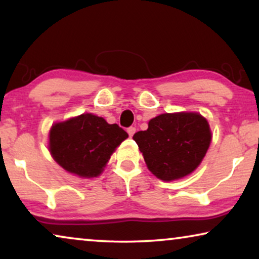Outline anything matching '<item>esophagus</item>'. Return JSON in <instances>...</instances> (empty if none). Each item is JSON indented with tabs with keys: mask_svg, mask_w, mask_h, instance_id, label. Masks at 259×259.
<instances>
[{
	"mask_svg": "<svg viewBox=\"0 0 259 259\" xmlns=\"http://www.w3.org/2000/svg\"><path fill=\"white\" fill-rule=\"evenodd\" d=\"M127 133H128L130 137H133L134 133H136V127H128V128H127Z\"/></svg>",
	"mask_w": 259,
	"mask_h": 259,
	"instance_id": "1",
	"label": "esophagus"
}]
</instances>
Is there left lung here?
<instances>
[{
	"label": "left lung",
	"instance_id": "obj_1",
	"mask_svg": "<svg viewBox=\"0 0 259 259\" xmlns=\"http://www.w3.org/2000/svg\"><path fill=\"white\" fill-rule=\"evenodd\" d=\"M147 168L164 182H173L196 169L210 147L207 120L196 112L164 113L133 136Z\"/></svg>",
	"mask_w": 259,
	"mask_h": 259
}]
</instances>
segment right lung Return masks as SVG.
Segmentation results:
<instances>
[{
    "instance_id": "add662e5",
    "label": "right lung",
    "mask_w": 259,
    "mask_h": 259,
    "mask_svg": "<svg viewBox=\"0 0 259 259\" xmlns=\"http://www.w3.org/2000/svg\"><path fill=\"white\" fill-rule=\"evenodd\" d=\"M128 138L116 123L109 125L92 113L54 123L48 148L63 169L80 178H94L104 172L115 148Z\"/></svg>"
}]
</instances>
